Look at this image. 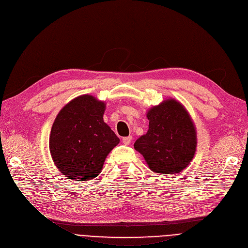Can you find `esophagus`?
<instances>
[{
  "label": "esophagus",
  "mask_w": 248,
  "mask_h": 248,
  "mask_svg": "<svg viewBox=\"0 0 248 248\" xmlns=\"http://www.w3.org/2000/svg\"><path fill=\"white\" fill-rule=\"evenodd\" d=\"M132 137L129 136V137H124V138H123V142L124 145H129L131 144V141H132Z\"/></svg>",
  "instance_id": "1"
}]
</instances>
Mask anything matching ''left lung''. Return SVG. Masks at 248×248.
<instances>
[{
    "label": "left lung",
    "mask_w": 248,
    "mask_h": 248,
    "mask_svg": "<svg viewBox=\"0 0 248 248\" xmlns=\"http://www.w3.org/2000/svg\"><path fill=\"white\" fill-rule=\"evenodd\" d=\"M149 129L135 142L151 170L162 175L180 173L190 164L197 140L190 115L175 99L165 100L147 114Z\"/></svg>",
    "instance_id": "1"
}]
</instances>
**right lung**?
I'll return each instance as SVG.
<instances>
[{
  "label": "right lung",
  "instance_id": "right-lung-1",
  "mask_svg": "<svg viewBox=\"0 0 248 248\" xmlns=\"http://www.w3.org/2000/svg\"><path fill=\"white\" fill-rule=\"evenodd\" d=\"M106 104L81 95L66 104L52 125L49 147L58 170L68 179L97 177L109 152L120 139L103 122Z\"/></svg>",
  "mask_w": 248,
  "mask_h": 248
}]
</instances>
